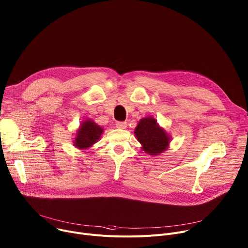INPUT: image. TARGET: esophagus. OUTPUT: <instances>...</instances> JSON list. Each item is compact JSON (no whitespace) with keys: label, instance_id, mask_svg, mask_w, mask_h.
I'll return each instance as SVG.
<instances>
[{"label":"esophagus","instance_id":"esophagus-1","mask_svg":"<svg viewBox=\"0 0 248 248\" xmlns=\"http://www.w3.org/2000/svg\"><path fill=\"white\" fill-rule=\"evenodd\" d=\"M116 127L118 129H126L127 128V122H124V121L116 122Z\"/></svg>","mask_w":248,"mask_h":248}]
</instances>
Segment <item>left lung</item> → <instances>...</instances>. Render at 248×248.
Listing matches in <instances>:
<instances>
[{"label": "left lung", "mask_w": 248, "mask_h": 248, "mask_svg": "<svg viewBox=\"0 0 248 248\" xmlns=\"http://www.w3.org/2000/svg\"><path fill=\"white\" fill-rule=\"evenodd\" d=\"M135 135L143 151L152 155L163 153L170 146V137L153 117L141 119L135 129Z\"/></svg>", "instance_id": "obj_1"}]
</instances>
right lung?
<instances>
[{"mask_svg":"<svg viewBox=\"0 0 248 248\" xmlns=\"http://www.w3.org/2000/svg\"><path fill=\"white\" fill-rule=\"evenodd\" d=\"M103 132V129L93 120H85L77 131L74 146L80 150H87L95 144Z\"/></svg>","mask_w":248,"mask_h":248,"instance_id":"obj_1","label":"right lung"}]
</instances>
